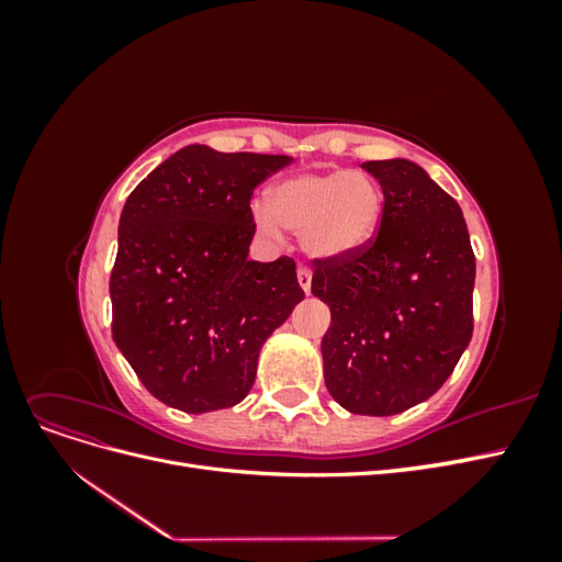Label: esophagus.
Wrapping results in <instances>:
<instances>
[{"label": "esophagus", "mask_w": 562, "mask_h": 562, "mask_svg": "<svg viewBox=\"0 0 562 562\" xmlns=\"http://www.w3.org/2000/svg\"><path fill=\"white\" fill-rule=\"evenodd\" d=\"M297 281H300V288L304 293H312V269L307 267H297Z\"/></svg>", "instance_id": "esophagus-1"}]
</instances>
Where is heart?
<instances>
[{"instance_id":"b5f03b06","label":"heart","mask_w":562,"mask_h":562,"mask_svg":"<svg viewBox=\"0 0 562 562\" xmlns=\"http://www.w3.org/2000/svg\"><path fill=\"white\" fill-rule=\"evenodd\" d=\"M384 192L361 171L300 173L269 190L267 206H255L258 229L279 239L281 227L300 234L314 260H342L363 250L380 229Z\"/></svg>"}]
</instances>
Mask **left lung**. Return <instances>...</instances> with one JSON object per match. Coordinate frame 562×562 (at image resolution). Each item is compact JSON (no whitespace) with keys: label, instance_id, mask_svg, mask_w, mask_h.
I'll return each instance as SVG.
<instances>
[{"label":"left lung","instance_id":"8db88e82","mask_svg":"<svg viewBox=\"0 0 562 562\" xmlns=\"http://www.w3.org/2000/svg\"><path fill=\"white\" fill-rule=\"evenodd\" d=\"M384 192L380 232L342 260H316L330 307L323 378L353 415L389 417L434 396L473 333L475 258L459 203L407 159L366 161Z\"/></svg>","mask_w":562,"mask_h":562}]
</instances>
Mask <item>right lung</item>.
<instances>
[{
  "label": "right lung",
  "mask_w": 562,
  "mask_h": 562,
  "mask_svg": "<svg viewBox=\"0 0 562 562\" xmlns=\"http://www.w3.org/2000/svg\"><path fill=\"white\" fill-rule=\"evenodd\" d=\"M291 161L187 145L126 199L112 337L161 403L194 415L241 403L267 337L302 302L291 258L248 260L252 190Z\"/></svg>",
  "instance_id": "1"
}]
</instances>
